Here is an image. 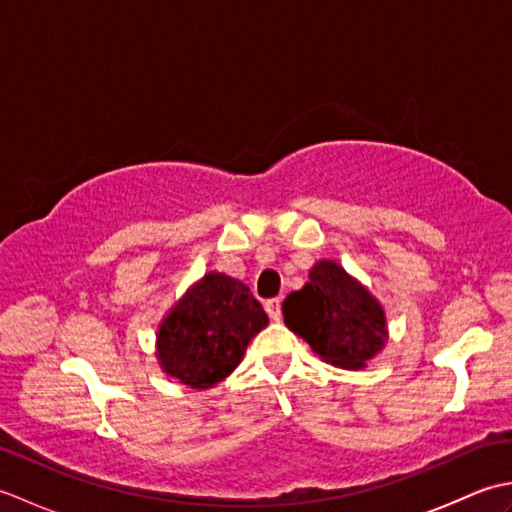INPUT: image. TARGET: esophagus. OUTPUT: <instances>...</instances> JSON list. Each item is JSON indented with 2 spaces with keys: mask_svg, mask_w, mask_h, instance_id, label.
<instances>
[{
  "mask_svg": "<svg viewBox=\"0 0 512 512\" xmlns=\"http://www.w3.org/2000/svg\"><path fill=\"white\" fill-rule=\"evenodd\" d=\"M266 312H268V317L273 319V321H279L281 319V299L279 297H275V299H268L266 303Z\"/></svg>",
  "mask_w": 512,
  "mask_h": 512,
  "instance_id": "34e87169",
  "label": "esophagus"
}]
</instances>
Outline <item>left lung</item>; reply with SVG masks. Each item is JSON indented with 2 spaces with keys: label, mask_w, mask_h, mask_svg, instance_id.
<instances>
[{
  "label": "left lung",
  "mask_w": 512,
  "mask_h": 512,
  "mask_svg": "<svg viewBox=\"0 0 512 512\" xmlns=\"http://www.w3.org/2000/svg\"><path fill=\"white\" fill-rule=\"evenodd\" d=\"M281 310L288 328L336 367H365L385 345L383 308L334 262L314 266L308 284L290 292Z\"/></svg>",
  "instance_id": "obj_1"
}]
</instances>
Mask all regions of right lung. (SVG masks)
Here are the masks:
<instances>
[{
  "mask_svg": "<svg viewBox=\"0 0 512 512\" xmlns=\"http://www.w3.org/2000/svg\"><path fill=\"white\" fill-rule=\"evenodd\" d=\"M266 323L268 314L246 284L209 273L162 321L160 365L184 385L213 387L239 365L248 341Z\"/></svg>",
  "mask_w": 512,
  "mask_h": 512,
  "instance_id": "obj_1",
  "label": "right lung"
}]
</instances>
